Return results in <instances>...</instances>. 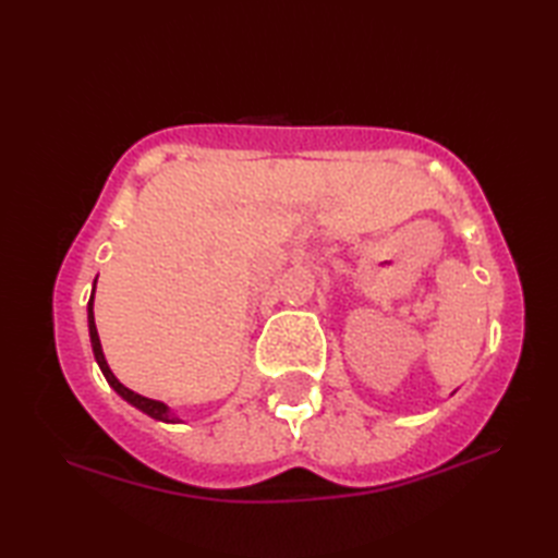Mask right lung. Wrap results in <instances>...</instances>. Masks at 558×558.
<instances>
[{
	"label": "right lung",
	"mask_w": 558,
	"mask_h": 558,
	"mask_svg": "<svg viewBox=\"0 0 558 558\" xmlns=\"http://www.w3.org/2000/svg\"><path fill=\"white\" fill-rule=\"evenodd\" d=\"M93 290H96V288H93ZM88 328H90V342H93V352H96V360H98V364H100V369H102L105 378H108V384L117 390V393H120L124 400L132 402V405H136L138 410H144L146 414H150L153 420L174 422L177 417H172L170 410H168V405H162V402H158V400H150V398H144V396L134 393V390H129L124 384L117 381L114 374L110 372V366H108V362H105V354H102V348H100V338H98L96 318H93V294H90V300H88Z\"/></svg>",
	"instance_id": "1"
}]
</instances>
